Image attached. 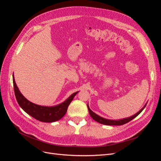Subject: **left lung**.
Masks as SVG:
<instances>
[{
    "mask_svg": "<svg viewBox=\"0 0 161 161\" xmlns=\"http://www.w3.org/2000/svg\"><path fill=\"white\" fill-rule=\"evenodd\" d=\"M147 103L144 105V106L143 108L141 109L138 113H136V114H134L132 116L128 117V118H124V119H116V120H114V119H105L104 118H102V117L98 115L97 114H96L95 113H94L90 108L89 105L87 104V108H88V110H89V113L90 114V115L91 116V118L93 119L94 120H95L97 122H99V124H104V125H124L126 123L129 122L130 121L132 120L133 119H134L136 116H138L141 112L143 111V109L145 108V107L147 106Z\"/></svg>",
    "mask_w": 161,
    "mask_h": 161,
    "instance_id": "1",
    "label": "left lung"
}]
</instances>
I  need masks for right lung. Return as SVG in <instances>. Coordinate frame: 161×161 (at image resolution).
I'll list each match as a JSON object with an SVG mask.
<instances>
[{"mask_svg": "<svg viewBox=\"0 0 161 161\" xmlns=\"http://www.w3.org/2000/svg\"><path fill=\"white\" fill-rule=\"evenodd\" d=\"M13 81L14 94L19 106L27 114L42 122H54L63 118L66 113L68 107L75 95L79 92V91L74 92L64 102L58 105L51 107L42 106L32 103L21 94L16 85L14 75H13Z\"/></svg>", "mask_w": 161, "mask_h": 161, "instance_id": "obj_1", "label": "right lung"}]
</instances>
